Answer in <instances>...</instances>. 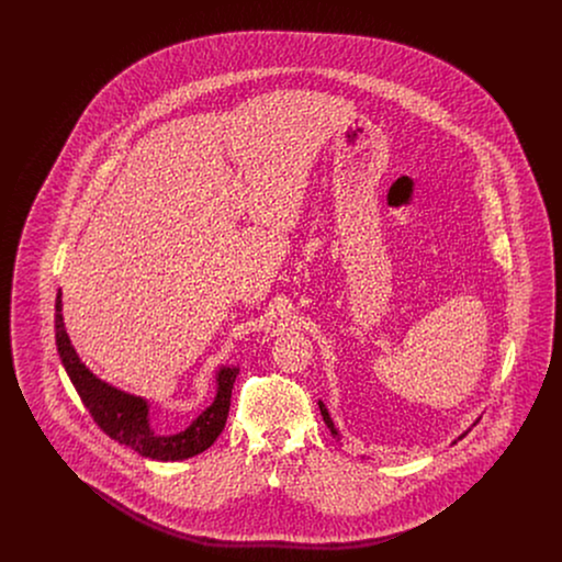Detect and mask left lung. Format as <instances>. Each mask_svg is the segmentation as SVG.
Returning <instances> with one entry per match:
<instances>
[{
  "label": "left lung",
  "mask_w": 562,
  "mask_h": 562,
  "mask_svg": "<svg viewBox=\"0 0 562 562\" xmlns=\"http://www.w3.org/2000/svg\"><path fill=\"white\" fill-rule=\"evenodd\" d=\"M318 406H321L322 419H324V424H326V428L330 429V434H333V436H335V438H337V440H341V436H339V429L335 428V424H333V419H330V413H328V408H326V404H324V402H322V401H318ZM479 422H481V417H479V419H476V422H474V424H472V428H474V426H476V424H479ZM472 428L465 429V431H463V434H461V436H459V438H457V440H461V438H463V436H465V434H468V431H470V429H472ZM457 440H453V445H454V442H457Z\"/></svg>",
  "instance_id": "8db88e82"
}]
</instances>
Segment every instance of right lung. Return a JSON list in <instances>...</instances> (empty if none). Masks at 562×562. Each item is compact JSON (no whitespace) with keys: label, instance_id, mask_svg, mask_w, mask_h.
Listing matches in <instances>:
<instances>
[{"label":"right lung","instance_id":"1","mask_svg":"<svg viewBox=\"0 0 562 562\" xmlns=\"http://www.w3.org/2000/svg\"><path fill=\"white\" fill-rule=\"evenodd\" d=\"M54 330L56 349L60 362L69 374L74 387L78 390L83 406L97 422V426L117 440L124 447H131L134 453L149 457L156 461H181L193 454L206 451L218 434L225 428L229 415V401L234 381L240 373L236 364H221L214 373L216 394L214 401L189 424V428L177 434H158L149 419V402L140 396L128 394L113 387L108 381L99 379L83 362L71 339L65 330L63 321V293L56 294L54 305Z\"/></svg>","mask_w":562,"mask_h":562}]
</instances>
